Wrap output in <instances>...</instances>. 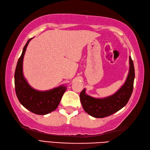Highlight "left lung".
Returning a JSON list of instances; mask_svg holds the SVG:
<instances>
[{"instance_id": "8db88e82", "label": "left lung", "mask_w": 150, "mask_h": 150, "mask_svg": "<svg viewBox=\"0 0 150 150\" xmlns=\"http://www.w3.org/2000/svg\"><path fill=\"white\" fill-rule=\"evenodd\" d=\"M135 69L129 57V71L125 83L115 93L104 98H95L86 95L84 89L80 93L81 102L84 111L95 118L110 116L126 106L133 90Z\"/></svg>"}]
</instances>
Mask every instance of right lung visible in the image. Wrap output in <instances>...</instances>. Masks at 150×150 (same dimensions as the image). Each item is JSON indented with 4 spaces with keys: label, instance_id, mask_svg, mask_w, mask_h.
<instances>
[{
    "label": "right lung",
    "instance_id": "1",
    "mask_svg": "<svg viewBox=\"0 0 150 150\" xmlns=\"http://www.w3.org/2000/svg\"><path fill=\"white\" fill-rule=\"evenodd\" d=\"M31 39L28 40L18 59L15 71V88L16 95L21 104L37 115H46L55 110L58 107L66 86L54 88L46 91L34 90L28 84L22 73V62L28 44Z\"/></svg>",
    "mask_w": 150,
    "mask_h": 150
}]
</instances>
